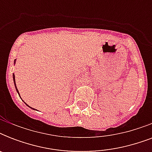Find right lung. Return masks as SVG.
I'll list each match as a JSON object with an SVG mask.
<instances>
[{"mask_svg": "<svg viewBox=\"0 0 152 152\" xmlns=\"http://www.w3.org/2000/svg\"><path fill=\"white\" fill-rule=\"evenodd\" d=\"M14 64H15V61H14ZM12 77H13V82H14V84H15V90H16V91H17L18 94H19V95H20V93H19V91H18L17 88H16V84H15V75H14V74H13V75H12ZM26 105H27V106H28V105H27V104H26ZM29 107H30V108H31V106H29ZM31 109H34V108H31Z\"/></svg>", "mask_w": 152, "mask_h": 152, "instance_id": "right-lung-1", "label": "right lung"}]
</instances>
